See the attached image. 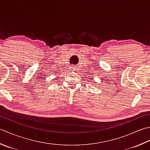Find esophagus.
I'll return each mask as SVG.
<instances>
[{"mask_svg": "<svg viewBox=\"0 0 150 150\" xmlns=\"http://www.w3.org/2000/svg\"><path fill=\"white\" fill-rule=\"evenodd\" d=\"M70 69H71V71H74L75 69H76V66L75 65H71L70 67Z\"/></svg>", "mask_w": 150, "mask_h": 150, "instance_id": "34e87169", "label": "esophagus"}]
</instances>
